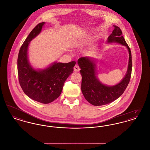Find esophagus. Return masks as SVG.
<instances>
[{
	"label": "esophagus",
	"mask_w": 150,
	"mask_h": 150,
	"mask_svg": "<svg viewBox=\"0 0 150 150\" xmlns=\"http://www.w3.org/2000/svg\"><path fill=\"white\" fill-rule=\"evenodd\" d=\"M80 67H79L78 65H77V64H76L75 66H74V71L75 72H78L80 71Z\"/></svg>",
	"instance_id": "1"
}]
</instances>
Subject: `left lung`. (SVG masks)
<instances>
[{
	"label": "left lung",
	"mask_w": 150,
	"mask_h": 150,
	"mask_svg": "<svg viewBox=\"0 0 150 150\" xmlns=\"http://www.w3.org/2000/svg\"><path fill=\"white\" fill-rule=\"evenodd\" d=\"M112 34L107 38V43H118L127 48L129 62L126 74L121 81L114 86L103 84L97 76V60L89 57H81L78 60L82 76L81 92L87 101L94 106H102L111 103L119 98L128 85L132 74V62L131 51L120 29L114 25Z\"/></svg>",
	"instance_id": "8db88e82"
}]
</instances>
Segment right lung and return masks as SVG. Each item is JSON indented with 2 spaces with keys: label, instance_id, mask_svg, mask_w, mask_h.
<instances>
[{
  "label": "right lung",
  "instance_id": "right-lung-1",
  "mask_svg": "<svg viewBox=\"0 0 150 150\" xmlns=\"http://www.w3.org/2000/svg\"><path fill=\"white\" fill-rule=\"evenodd\" d=\"M45 22L37 25L22 45L17 59L20 84L29 98L47 104L57 99L62 92L64 81L74 71L76 62H54L44 69H35L29 62L30 42L42 31Z\"/></svg>",
  "mask_w": 150,
  "mask_h": 150
}]
</instances>
